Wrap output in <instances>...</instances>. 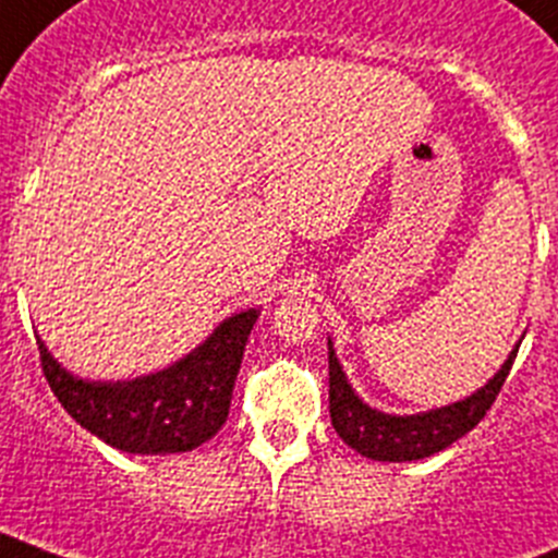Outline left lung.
<instances>
[{
	"instance_id": "1",
	"label": "left lung",
	"mask_w": 558,
	"mask_h": 558,
	"mask_svg": "<svg viewBox=\"0 0 558 558\" xmlns=\"http://www.w3.org/2000/svg\"><path fill=\"white\" fill-rule=\"evenodd\" d=\"M520 344L509 353L495 378L470 398L459 403L441 405V409L423 411V414H384L378 409H369L364 400L348 384L341 364L336 359L333 341L328 339V373H330V423L336 434L348 441L355 453L373 461H416L425 456H434L439 450L450 448L456 439L475 428L484 420L498 398L500 386L509 378V369L517 359Z\"/></svg>"
}]
</instances>
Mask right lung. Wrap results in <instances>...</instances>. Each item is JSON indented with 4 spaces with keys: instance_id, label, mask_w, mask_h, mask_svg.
I'll return each mask as SVG.
<instances>
[{
    "instance_id": "right-lung-1",
    "label": "right lung",
    "mask_w": 558,
    "mask_h": 558,
    "mask_svg": "<svg viewBox=\"0 0 558 558\" xmlns=\"http://www.w3.org/2000/svg\"><path fill=\"white\" fill-rule=\"evenodd\" d=\"M258 311L228 316L185 359L135 380H85L52 359L41 339L44 375L60 405L94 436L124 453H185L228 420L233 384Z\"/></svg>"
}]
</instances>
